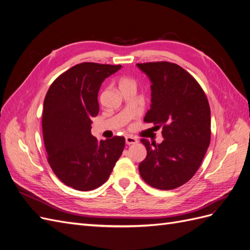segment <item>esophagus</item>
<instances>
[{
	"label": "esophagus",
	"mask_w": 250,
	"mask_h": 250,
	"mask_svg": "<svg viewBox=\"0 0 250 250\" xmlns=\"http://www.w3.org/2000/svg\"><path fill=\"white\" fill-rule=\"evenodd\" d=\"M125 142L127 145H132V144H137L138 140L133 137H130V135H128V137L125 138Z\"/></svg>",
	"instance_id": "esophagus-1"
}]
</instances>
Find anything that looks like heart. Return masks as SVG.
<instances>
[{
  "label": "heart",
  "instance_id": "1",
  "mask_svg": "<svg viewBox=\"0 0 250 250\" xmlns=\"http://www.w3.org/2000/svg\"><path fill=\"white\" fill-rule=\"evenodd\" d=\"M124 84H134V82L131 79L124 78L120 81V85H124Z\"/></svg>",
  "mask_w": 250,
  "mask_h": 250
}]
</instances>
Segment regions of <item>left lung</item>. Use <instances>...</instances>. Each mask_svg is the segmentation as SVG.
<instances>
[{
    "label": "left lung",
    "mask_w": 250,
    "mask_h": 250,
    "mask_svg": "<svg viewBox=\"0 0 250 250\" xmlns=\"http://www.w3.org/2000/svg\"><path fill=\"white\" fill-rule=\"evenodd\" d=\"M151 82V105L144 121L162 127L161 144L142 139L147 156L139 165L142 178L158 190H173L200 167L210 142L208 98L190 74L167 62L138 63Z\"/></svg>",
    "instance_id": "8db88e82"
}]
</instances>
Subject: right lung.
I'll use <instances>...</instances> for the list:
<instances>
[{
	"label": "right lung",
	"instance_id": "right-lung-1",
	"mask_svg": "<svg viewBox=\"0 0 250 250\" xmlns=\"http://www.w3.org/2000/svg\"><path fill=\"white\" fill-rule=\"evenodd\" d=\"M122 65L82 62L52 83L43 101L42 133L48 162L55 175L78 191L102 186L125 146L123 137L98 141L90 133L99 112L102 82Z\"/></svg>",
	"mask_w": 250,
	"mask_h": 250
}]
</instances>
